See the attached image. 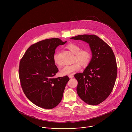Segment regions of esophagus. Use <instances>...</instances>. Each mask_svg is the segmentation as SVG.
<instances>
[{
  "instance_id": "esophagus-1",
  "label": "esophagus",
  "mask_w": 132,
  "mask_h": 132,
  "mask_svg": "<svg viewBox=\"0 0 132 132\" xmlns=\"http://www.w3.org/2000/svg\"><path fill=\"white\" fill-rule=\"evenodd\" d=\"M68 76H69V77L70 78H72L74 77V76H73L72 75H70Z\"/></svg>"
}]
</instances>
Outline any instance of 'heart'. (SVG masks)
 <instances>
[{
	"instance_id": "heart-1",
	"label": "heart",
	"mask_w": 132,
	"mask_h": 132,
	"mask_svg": "<svg viewBox=\"0 0 132 132\" xmlns=\"http://www.w3.org/2000/svg\"><path fill=\"white\" fill-rule=\"evenodd\" d=\"M67 48L70 51L75 55V61H77L74 63L70 65H66L60 70V74L62 76L70 75L74 72L78 71L81 69L80 64L82 66H87L90 61L91 54L88 50H81L79 46L74 44H70L67 45ZM54 63L56 65L60 66L61 61L59 58V54L56 53L53 56Z\"/></svg>"
}]
</instances>
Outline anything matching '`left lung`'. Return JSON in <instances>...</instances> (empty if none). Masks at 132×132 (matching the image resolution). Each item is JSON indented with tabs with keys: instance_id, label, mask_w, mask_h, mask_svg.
<instances>
[{
	"instance_id": "1",
	"label": "left lung",
	"mask_w": 132,
	"mask_h": 132,
	"mask_svg": "<svg viewBox=\"0 0 132 132\" xmlns=\"http://www.w3.org/2000/svg\"><path fill=\"white\" fill-rule=\"evenodd\" d=\"M89 44L92 58L82 73H76L77 93L81 99L92 105L101 103L110 95L115 83L117 66L111 48L95 35L71 38Z\"/></svg>"
}]
</instances>
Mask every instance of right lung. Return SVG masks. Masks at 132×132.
I'll use <instances>...</instances> for the list:
<instances>
[{
    "instance_id": "1",
    "label": "right lung",
    "mask_w": 132,
    "mask_h": 132,
    "mask_svg": "<svg viewBox=\"0 0 132 132\" xmlns=\"http://www.w3.org/2000/svg\"><path fill=\"white\" fill-rule=\"evenodd\" d=\"M59 38L43 40L32 44L20 60L19 76L28 100L37 106L52 109L62 100L68 76L54 78L59 71L53 56L56 48L64 44Z\"/></svg>"
}]
</instances>
